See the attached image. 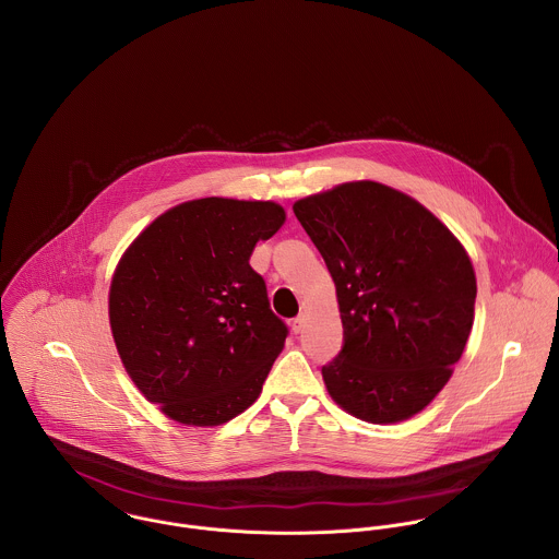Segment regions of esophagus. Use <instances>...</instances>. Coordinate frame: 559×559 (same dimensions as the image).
Listing matches in <instances>:
<instances>
[{
    "mask_svg": "<svg viewBox=\"0 0 559 559\" xmlns=\"http://www.w3.org/2000/svg\"><path fill=\"white\" fill-rule=\"evenodd\" d=\"M306 322H308V317H306V314H299L297 319L293 320V331H295V333H301V331L306 329Z\"/></svg>",
    "mask_w": 559,
    "mask_h": 559,
    "instance_id": "esophagus-1",
    "label": "esophagus"
}]
</instances>
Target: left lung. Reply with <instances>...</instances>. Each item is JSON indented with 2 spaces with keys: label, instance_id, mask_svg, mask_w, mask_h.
<instances>
[{
  "label": "left lung",
  "instance_id": "left-lung-1",
  "mask_svg": "<svg viewBox=\"0 0 559 559\" xmlns=\"http://www.w3.org/2000/svg\"><path fill=\"white\" fill-rule=\"evenodd\" d=\"M333 277L344 346L322 366L331 400L399 424L448 385L469 340L476 271L463 242L415 198L374 180L293 204Z\"/></svg>",
  "mask_w": 559,
  "mask_h": 559
}]
</instances>
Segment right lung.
Wrapping results in <instances>:
<instances>
[{
    "instance_id": "add662e5",
    "label": "right lung",
    "mask_w": 559,
    "mask_h": 559,
    "mask_svg": "<svg viewBox=\"0 0 559 559\" xmlns=\"http://www.w3.org/2000/svg\"><path fill=\"white\" fill-rule=\"evenodd\" d=\"M284 222V206L271 200H189L148 224L118 260L109 286L116 350L169 419L222 426L260 396L288 329L249 255Z\"/></svg>"
}]
</instances>
